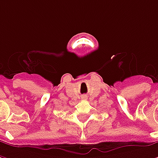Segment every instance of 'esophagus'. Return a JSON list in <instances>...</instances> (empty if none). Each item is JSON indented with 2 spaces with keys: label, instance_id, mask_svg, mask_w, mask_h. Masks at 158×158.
I'll use <instances>...</instances> for the list:
<instances>
[{
  "label": "esophagus",
  "instance_id": "esophagus-1",
  "mask_svg": "<svg viewBox=\"0 0 158 158\" xmlns=\"http://www.w3.org/2000/svg\"><path fill=\"white\" fill-rule=\"evenodd\" d=\"M87 98H88V96H87V95H86V94H85V95H82V96H81V99L82 100H87Z\"/></svg>",
  "mask_w": 158,
  "mask_h": 158
}]
</instances>
